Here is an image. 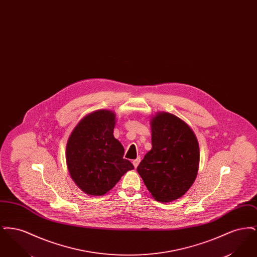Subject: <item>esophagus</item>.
<instances>
[{
  "label": "esophagus",
  "mask_w": 257,
  "mask_h": 257,
  "mask_svg": "<svg viewBox=\"0 0 257 257\" xmlns=\"http://www.w3.org/2000/svg\"><path fill=\"white\" fill-rule=\"evenodd\" d=\"M140 162H141V158H140V157H138L137 159H135L134 161H133V165H134L135 168H137V167L139 166Z\"/></svg>",
  "instance_id": "esophagus-1"
}]
</instances>
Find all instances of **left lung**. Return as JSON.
Instances as JSON below:
<instances>
[{
    "label": "left lung",
    "mask_w": 257,
    "mask_h": 257,
    "mask_svg": "<svg viewBox=\"0 0 257 257\" xmlns=\"http://www.w3.org/2000/svg\"><path fill=\"white\" fill-rule=\"evenodd\" d=\"M150 124L152 148L137 171L157 201L171 202L184 196L196 180L198 143L191 127L174 114L160 111Z\"/></svg>",
    "instance_id": "left-lung-1"
}]
</instances>
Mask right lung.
I'll return each instance as SVG.
<instances>
[{
    "label": "right lung",
    "instance_id": "add662e5",
    "mask_svg": "<svg viewBox=\"0 0 257 257\" xmlns=\"http://www.w3.org/2000/svg\"><path fill=\"white\" fill-rule=\"evenodd\" d=\"M115 113L98 110L74 128L66 145V164L75 184L87 195L103 196L134 169L123 159L124 148L113 137Z\"/></svg>",
    "mask_w": 257,
    "mask_h": 257
}]
</instances>
